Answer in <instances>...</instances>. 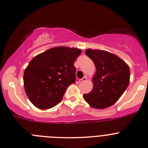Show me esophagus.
Wrapping results in <instances>:
<instances>
[{"instance_id": "esophagus-1", "label": "esophagus", "mask_w": 148, "mask_h": 148, "mask_svg": "<svg viewBox=\"0 0 148 148\" xmlns=\"http://www.w3.org/2000/svg\"><path fill=\"white\" fill-rule=\"evenodd\" d=\"M87 80V77H85V76H84L83 77H82V79H80V82H85V81Z\"/></svg>"}]
</instances>
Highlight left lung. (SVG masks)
I'll use <instances>...</instances> for the list:
<instances>
[{"mask_svg":"<svg viewBox=\"0 0 148 148\" xmlns=\"http://www.w3.org/2000/svg\"><path fill=\"white\" fill-rule=\"evenodd\" d=\"M85 53L92 60L97 71L92 77V90L84 94L83 98L92 108L109 107L121 97L128 86L129 67L116 55L106 51L88 49Z\"/></svg>","mask_w":148,"mask_h":148,"instance_id":"obj_1","label":"left lung"}]
</instances>
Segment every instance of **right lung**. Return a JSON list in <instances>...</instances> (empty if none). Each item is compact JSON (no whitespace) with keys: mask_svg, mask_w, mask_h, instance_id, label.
Listing matches in <instances>:
<instances>
[{"mask_svg":"<svg viewBox=\"0 0 148 148\" xmlns=\"http://www.w3.org/2000/svg\"><path fill=\"white\" fill-rule=\"evenodd\" d=\"M82 51L54 47L32 58L24 72L27 96L36 107L47 109L61 102L66 89L75 82V61Z\"/></svg>","mask_w":148,"mask_h":148,"instance_id":"obj_1","label":"right lung"}]
</instances>
